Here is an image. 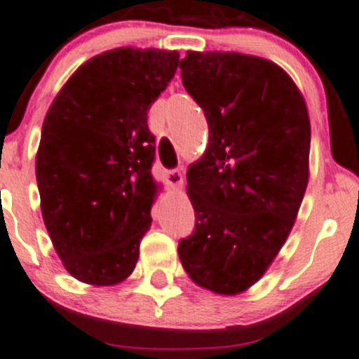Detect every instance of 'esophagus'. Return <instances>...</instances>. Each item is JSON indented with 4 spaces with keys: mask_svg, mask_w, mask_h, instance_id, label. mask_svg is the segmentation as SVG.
Segmentation results:
<instances>
[{
    "mask_svg": "<svg viewBox=\"0 0 359 359\" xmlns=\"http://www.w3.org/2000/svg\"><path fill=\"white\" fill-rule=\"evenodd\" d=\"M166 182L172 187H182L184 186V173L180 170H170L166 173Z\"/></svg>",
    "mask_w": 359,
    "mask_h": 359,
    "instance_id": "1",
    "label": "esophagus"
}]
</instances>
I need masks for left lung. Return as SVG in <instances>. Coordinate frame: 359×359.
Segmentation results:
<instances>
[{"label":"left lung","mask_w":359,"mask_h":359,"mask_svg":"<svg viewBox=\"0 0 359 359\" xmlns=\"http://www.w3.org/2000/svg\"><path fill=\"white\" fill-rule=\"evenodd\" d=\"M182 85L209 123L187 170L195 232L179 243L196 285L241 294L285 244L308 184L310 118L296 83L269 60L187 51Z\"/></svg>","instance_id":"1"}]
</instances>
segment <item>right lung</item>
Segmentation results:
<instances>
[{"label":"right lung","instance_id":"1","mask_svg":"<svg viewBox=\"0 0 359 359\" xmlns=\"http://www.w3.org/2000/svg\"><path fill=\"white\" fill-rule=\"evenodd\" d=\"M177 65V51H106L70 76L46 115L35 164L42 217L83 283L115 285L136 267L157 193L147 111Z\"/></svg>","mask_w":359,"mask_h":359}]
</instances>
